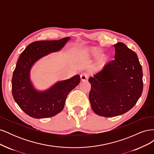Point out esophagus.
<instances>
[{"mask_svg": "<svg viewBox=\"0 0 154 154\" xmlns=\"http://www.w3.org/2000/svg\"><path fill=\"white\" fill-rule=\"evenodd\" d=\"M88 78V74L87 72H83L80 75V79L82 81H85Z\"/></svg>", "mask_w": 154, "mask_h": 154, "instance_id": "esophagus-1", "label": "esophagus"}]
</instances>
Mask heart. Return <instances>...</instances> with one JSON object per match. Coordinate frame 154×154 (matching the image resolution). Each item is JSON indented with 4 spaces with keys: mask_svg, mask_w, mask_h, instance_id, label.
Returning a JSON list of instances; mask_svg holds the SVG:
<instances>
[{
    "mask_svg": "<svg viewBox=\"0 0 154 154\" xmlns=\"http://www.w3.org/2000/svg\"><path fill=\"white\" fill-rule=\"evenodd\" d=\"M91 53L92 55L94 56V57H96V56H98L101 53V50L100 49H97V48H92L91 50ZM105 60H106V57H103L100 59V63H103L105 62Z\"/></svg>",
    "mask_w": 154,
    "mask_h": 154,
    "instance_id": "b5f03b06",
    "label": "heart"
}]
</instances>
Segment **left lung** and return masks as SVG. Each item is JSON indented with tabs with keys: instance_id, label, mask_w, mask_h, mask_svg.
<instances>
[{
	"instance_id": "1",
	"label": "left lung",
	"mask_w": 154,
	"mask_h": 154,
	"mask_svg": "<svg viewBox=\"0 0 154 154\" xmlns=\"http://www.w3.org/2000/svg\"><path fill=\"white\" fill-rule=\"evenodd\" d=\"M114 46L115 59L88 80L91 108L96 114L107 118L131 109L143 88L142 67L137 54L122 42Z\"/></svg>"
}]
</instances>
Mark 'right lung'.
<instances>
[{"instance_id": "1", "label": "right lung", "mask_w": 154, "mask_h": 154, "mask_svg": "<svg viewBox=\"0 0 154 154\" xmlns=\"http://www.w3.org/2000/svg\"><path fill=\"white\" fill-rule=\"evenodd\" d=\"M69 39L70 37H66L58 40L34 42L18 60L12 77V94L20 108L32 118H50L60 113L69 93L80 83V77L77 74L58 82L44 91H38L30 80L31 69L37 60L61 50Z\"/></svg>"}]
</instances>
